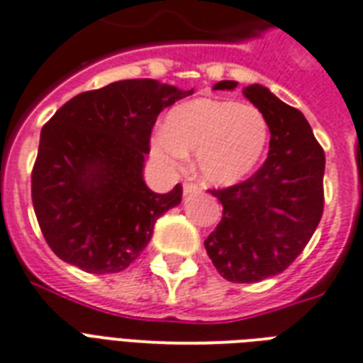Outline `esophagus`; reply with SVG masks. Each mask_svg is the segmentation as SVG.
I'll use <instances>...</instances> for the list:
<instances>
[{
    "instance_id": "esophagus-1",
    "label": "esophagus",
    "mask_w": 363,
    "mask_h": 363,
    "mask_svg": "<svg viewBox=\"0 0 363 363\" xmlns=\"http://www.w3.org/2000/svg\"><path fill=\"white\" fill-rule=\"evenodd\" d=\"M199 187L195 184H184V195H193V193H199Z\"/></svg>"
}]
</instances>
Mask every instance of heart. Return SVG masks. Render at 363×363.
<instances>
[{"label":"heart","instance_id":"1","mask_svg":"<svg viewBox=\"0 0 363 363\" xmlns=\"http://www.w3.org/2000/svg\"><path fill=\"white\" fill-rule=\"evenodd\" d=\"M269 142V125L262 110L232 99L199 97L174 106L164 129L152 138V155L178 168L195 154L200 179L213 187H230L262 163Z\"/></svg>","mask_w":363,"mask_h":363}]
</instances>
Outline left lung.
<instances>
[{
	"label": "left lung",
	"instance_id": "1",
	"mask_svg": "<svg viewBox=\"0 0 363 363\" xmlns=\"http://www.w3.org/2000/svg\"><path fill=\"white\" fill-rule=\"evenodd\" d=\"M221 80L213 89H234ZM243 95L269 125V152L242 184L210 191L223 219L204 242L217 272L232 283H257L285 272L317 230L324 208V152L300 110L251 84Z\"/></svg>",
	"mask_w": 363,
	"mask_h": 363
}]
</instances>
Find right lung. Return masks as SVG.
Wrapping results in <instances>:
<instances>
[{
	"label": "right lung",
	"mask_w": 363,
	"mask_h": 363,
	"mask_svg": "<svg viewBox=\"0 0 363 363\" xmlns=\"http://www.w3.org/2000/svg\"><path fill=\"white\" fill-rule=\"evenodd\" d=\"M191 94L152 78L120 80L72 97L43 127L31 199L63 262L88 274L125 269L182 202V185L164 195L147 187L144 161L161 110Z\"/></svg>",
	"instance_id": "obj_1"
}]
</instances>
